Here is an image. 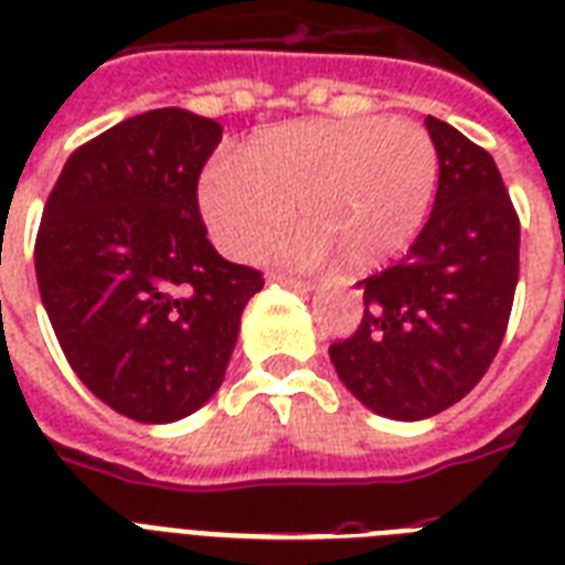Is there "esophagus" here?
Wrapping results in <instances>:
<instances>
[{
	"label": "esophagus",
	"mask_w": 565,
	"mask_h": 565,
	"mask_svg": "<svg viewBox=\"0 0 565 565\" xmlns=\"http://www.w3.org/2000/svg\"><path fill=\"white\" fill-rule=\"evenodd\" d=\"M273 284H281V287H292V290H310L313 284L305 281V278H296V275H287V273H269L266 275Z\"/></svg>",
	"instance_id": "esophagus-1"
}]
</instances>
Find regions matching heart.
<instances>
[{
    "instance_id": "b5f03b06",
    "label": "heart",
    "mask_w": 565,
    "mask_h": 565,
    "mask_svg": "<svg viewBox=\"0 0 565 565\" xmlns=\"http://www.w3.org/2000/svg\"><path fill=\"white\" fill-rule=\"evenodd\" d=\"M437 146L419 122L386 117L313 119L269 128L239 161L207 167L199 202L216 246L246 255L296 211L308 222L264 248L292 264L331 252L375 269L407 248L437 190Z\"/></svg>"
}]
</instances>
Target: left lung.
Returning <instances> with one entry per match:
<instances>
[{"label":"left lung","mask_w":565,"mask_h":565,"mask_svg":"<svg viewBox=\"0 0 565 565\" xmlns=\"http://www.w3.org/2000/svg\"><path fill=\"white\" fill-rule=\"evenodd\" d=\"M434 211L407 255L358 281L363 319L328 354L354 398L416 422L460 402L490 370L519 281V213L492 154L437 117Z\"/></svg>","instance_id":"8db88e82"}]
</instances>
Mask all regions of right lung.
Listing matches in <instances>:
<instances>
[{"label": "right lung", "instance_id": "obj_1", "mask_svg": "<svg viewBox=\"0 0 565 565\" xmlns=\"http://www.w3.org/2000/svg\"><path fill=\"white\" fill-rule=\"evenodd\" d=\"M222 126L146 110L78 146L49 193L34 269L49 322L96 398L175 422L220 390L264 275L211 246L199 175Z\"/></svg>", "mask_w": 565, "mask_h": 565}]
</instances>
